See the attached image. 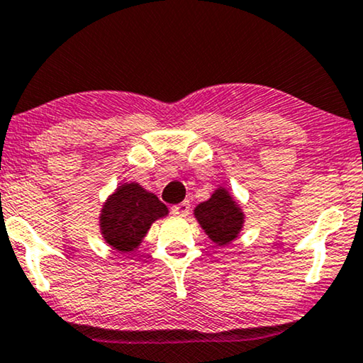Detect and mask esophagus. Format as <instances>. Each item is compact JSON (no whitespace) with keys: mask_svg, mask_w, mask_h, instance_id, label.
Masks as SVG:
<instances>
[{"mask_svg":"<svg viewBox=\"0 0 363 363\" xmlns=\"http://www.w3.org/2000/svg\"><path fill=\"white\" fill-rule=\"evenodd\" d=\"M171 213L176 214V216H187V214H189V203L184 201V203H179L176 206H172Z\"/></svg>","mask_w":363,"mask_h":363,"instance_id":"obj_1","label":"esophagus"}]
</instances>
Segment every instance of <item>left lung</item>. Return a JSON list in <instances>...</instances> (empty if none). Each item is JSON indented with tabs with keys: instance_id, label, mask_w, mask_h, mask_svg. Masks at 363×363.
<instances>
[{
	"instance_id": "1",
	"label": "left lung",
	"mask_w": 363,
	"mask_h": 363,
	"mask_svg": "<svg viewBox=\"0 0 363 363\" xmlns=\"http://www.w3.org/2000/svg\"><path fill=\"white\" fill-rule=\"evenodd\" d=\"M194 214L208 236L219 246L235 240L245 221L240 206L233 201L226 189H216L211 199L197 206Z\"/></svg>"
}]
</instances>
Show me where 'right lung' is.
I'll list each match as a JSON object with an SVG mask.
<instances>
[{"mask_svg":"<svg viewBox=\"0 0 363 363\" xmlns=\"http://www.w3.org/2000/svg\"><path fill=\"white\" fill-rule=\"evenodd\" d=\"M167 214V206L137 182L122 184L110 196L100 214L104 240L113 250H135L155 219Z\"/></svg>","mask_w":363,"mask_h":363,"instance_id":"right-lung-1","label":"right lung"}]
</instances>
